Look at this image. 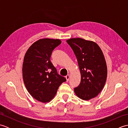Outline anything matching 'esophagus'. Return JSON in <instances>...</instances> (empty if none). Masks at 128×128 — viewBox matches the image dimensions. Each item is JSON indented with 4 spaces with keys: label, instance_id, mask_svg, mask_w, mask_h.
Wrapping results in <instances>:
<instances>
[{
    "label": "esophagus",
    "instance_id": "esophagus-1",
    "mask_svg": "<svg viewBox=\"0 0 128 128\" xmlns=\"http://www.w3.org/2000/svg\"><path fill=\"white\" fill-rule=\"evenodd\" d=\"M69 78H70V76H69V75H67L66 76V81H69Z\"/></svg>",
    "mask_w": 128,
    "mask_h": 128
}]
</instances>
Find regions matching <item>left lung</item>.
Returning a JSON list of instances; mask_svg holds the SVG:
<instances>
[{
  "label": "left lung",
  "instance_id": "left-lung-1",
  "mask_svg": "<svg viewBox=\"0 0 128 128\" xmlns=\"http://www.w3.org/2000/svg\"><path fill=\"white\" fill-rule=\"evenodd\" d=\"M66 42L76 56L81 73V81L75 88V94L84 100L96 97L104 87L107 68L102 50L97 43L81 38Z\"/></svg>",
  "mask_w": 128,
  "mask_h": 128
}]
</instances>
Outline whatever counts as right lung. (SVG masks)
Wrapping results in <instances>:
<instances>
[{
    "label": "right lung",
    "instance_id": "1",
    "mask_svg": "<svg viewBox=\"0 0 128 128\" xmlns=\"http://www.w3.org/2000/svg\"><path fill=\"white\" fill-rule=\"evenodd\" d=\"M60 40L43 38L32 44L24 59L22 76L28 92L38 101L46 103L55 96L66 78L58 74L50 59L53 50L61 44Z\"/></svg>",
    "mask_w": 128,
    "mask_h": 128
}]
</instances>
